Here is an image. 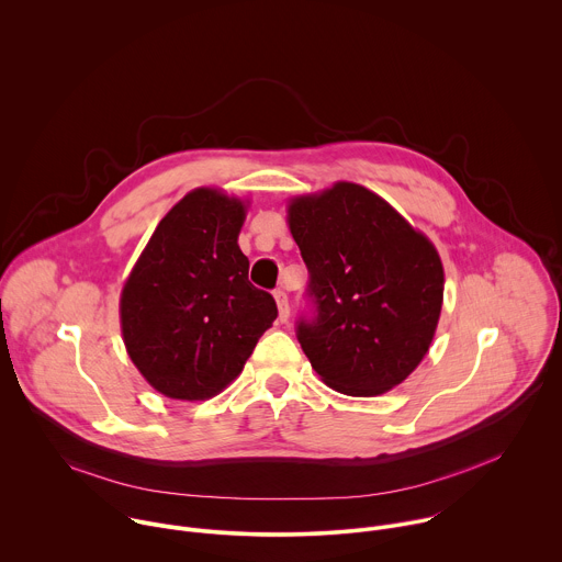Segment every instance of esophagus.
Wrapping results in <instances>:
<instances>
[{
	"label": "esophagus",
	"mask_w": 562,
	"mask_h": 562,
	"mask_svg": "<svg viewBox=\"0 0 562 562\" xmlns=\"http://www.w3.org/2000/svg\"><path fill=\"white\" fill-rule=\"evenodd\" d=\"M274 301H277V307H279V321H281V323H288V318H290L288 294H285L283 290H277V292H274Z\"/></svg>",
	"instance_id": "1"
}]
</instances>
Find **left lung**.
Instances as JSON below:
<instances>
[{"mask_svg": "<svg viewBox=\"0 0 562 562\" xmlns=\"http://www.w3.org/2000/svg\"><path fill=\"white\" fill-rule=\"evenodd\" d=\"M288 226L310 270L316 318L299 342L338 393L375 397L428 353L443 303L435 244L373 191L336 182L288 202Z\"/></svg>", "mask_w": 562, "mask_h": 562, "instance_id": "obj_1", "label": "left lung"}]
</instances>
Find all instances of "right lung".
Instances as JSON below:
<instances>
[{"instance_id": "right-lung-1", "label": "right lung", "mask_w": 562, "mask_h": 562, "mask_svg": "<svg viewBox=\"0 0 562 562\" xmlns=\"http://www.w3.org/2000/svg\"><path fill=\"white\" fill-rule=\"evenodd\" d=\"M248 206L222 189H193L160 220L123 283L125 349L171 400L224 391L277 318L274 299L248 281L237 244Z\"/></svg>"}]
</instances>
